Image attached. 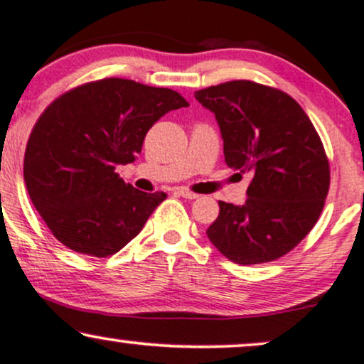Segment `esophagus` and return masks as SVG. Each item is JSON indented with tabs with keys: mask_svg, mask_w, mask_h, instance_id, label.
Returning a JSON list of instances; mask_svg holds the SVG:
<instances>
[{
	"mask_svg": "<svg viewBox=\"0 0 364 364\" xmlns=\"http://www.w3.org/2000/svg\"><path fill=\"white\" fill-rule=\"evenodd\" d=\"M176 195L183 196V198H188V200H195V198H198V195L193 193V191L186 190V188H178V190H176Z\"/></svg>",
	"mask_w": 364,
	"mask_h": 364,
	"instance_id": "esophagus-1",
	"label": "esophagus"
}]
</instances>
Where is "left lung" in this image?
Returning a JSON list of instances; mask_svg holds the SVG:
<instances>
[{"label":"left lung","instance_id":"left-lung-1","mask_svg":"<svg viewBox=\"0 0 364 364\" xmlns=\"http://www.w3.org/2000/svg\"><path fill=\"white\" fill-rule=\"evenodd\" d=\"M195 99L215 114L225 164L252 176L243 205L219 202L208 240L240 265L277 260L311 231L327 198L318 133L291 95L260 83L225 82L196 90Z\"/></svg>","mask_w":364,"mask_h":364}]
</instances>
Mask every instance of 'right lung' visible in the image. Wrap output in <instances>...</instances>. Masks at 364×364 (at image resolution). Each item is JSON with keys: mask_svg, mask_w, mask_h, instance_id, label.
<instances>
[{"mask_svg": "<svg viewBox=\"0 0 364 364\" xmlns=\"http://www.w3.org/2000/svg\"><path fill=\"white\" fill-rule=\"evenodd\" d=\"M186 106L176 90L104 78L46 107L28 136L23 179L58 241L104 258L139 235L166 193L127 185L116 166L135 161L159 118Z\"/></svg>", "mask_w": 364, "mask_h": 364, "instance_id": "obj_1", "label": "right lung"}]
</instances>
